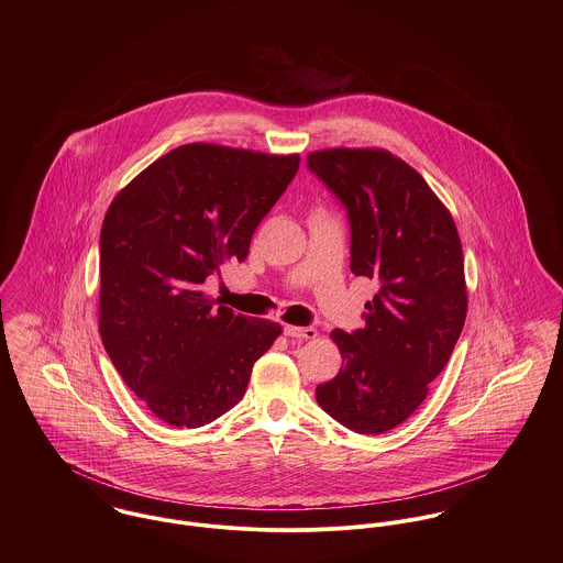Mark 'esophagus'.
Wrapping results in <instances>:
<instances>
[{
    "label": "esophagus",
    "instance_id": "1",
    "mask_svg": "<svg viewBox=\"0 0 563 563\" xmlns=\"http://www.w3.org/2000/svg\"><path fill=\"white\" fill-rule=\"evenodd\" d=\"M284 333L288 338H297V340H312L317 338V329L314 327H295V324H286Z\"/></svg>",
    "mask_w": 563,
    "mask_h": 563
}]
</instances>
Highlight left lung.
<instances>
[{
	"instance_id": "8db88e82",
	"label": "left lung",
	"mask_w": 563,
	"mask_h": 563,
	"mask_svg": "<svg viewBox=\"0 0 563 563\" xmlns=\"http://www.w3.org/2000/svg\"><path fill=\"white\" fill-rule=\"evenodd\" d=\"M308 168L344 206L351 271L377 282L364 329H333L342 368L317 388L357 433H384L424 401L466 321L464 255L453 217L405 162L382 150H327Z\"/></svg>"
}]
</instances>
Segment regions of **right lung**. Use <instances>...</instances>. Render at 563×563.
Wrapping results in <instances>:
<instances>
[{"instance_id":"add662e5","label":"right lung","mask_w":563,"mask_h":563,"mask_svg":"<svg viewBox=\"0 0 563 563\" xmlns=\"http://www.w3.org/2000/svg\"><path fill=\"white\" fill-rule=\"evenodd\" d=\"M299 162L192 143L110 203L99 236V333L128 388L164 422L195 429L230 411L282 333L277 322L217 309L201 284L223 262H244Z\"/></svg>"}]
</instances>
